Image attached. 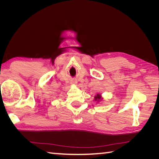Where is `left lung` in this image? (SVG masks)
Listing matches in <instances>:
<instances>
[{
	"mask_svg": "<svg viewBox=\"0 0 159 159\" xmlns=\"http://www.w3.org/2000/svg\"><path fill=\"white\" fill-rule=\"evenodd\" d=\"M100 99H101V97H100L99 95L98 94L97 96H95V100H98H98H99Z\"/></svg>",
	"mask_w": 159,
	"mask_h": 159,
	"instance_id": "1",
	"label": "left lung"
}]
</instances>
